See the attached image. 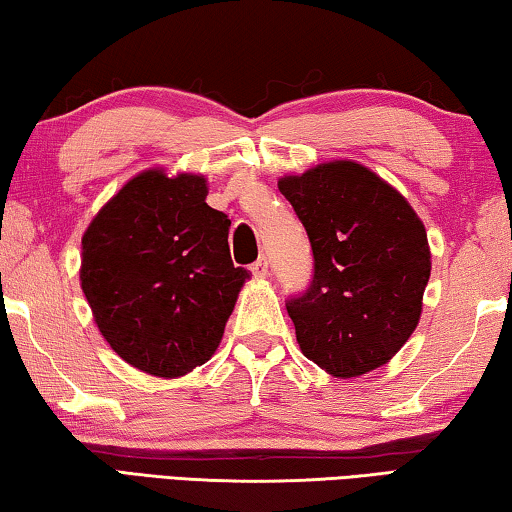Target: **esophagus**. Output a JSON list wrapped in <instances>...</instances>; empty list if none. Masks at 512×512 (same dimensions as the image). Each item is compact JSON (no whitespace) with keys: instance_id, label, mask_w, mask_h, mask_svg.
Returning a JSON list of instances; mask_svg holds the SVG:
<instances>
[{"instance_id":"1","label":"esophagus","mask_w":512,"mask_h":512,"mask_svg":"<svg viewBox=\"0 0 512 512\" xmlns=\"http://www.w3.org/2000/svg\"><path fill=\"white\" fill-rule=\"evenodd\" d=\"M250 271H253V275L257 277V280H264V277L268 275V262H266V257L257 259L255 264H250Z\"/></svg>"}]
</instances>
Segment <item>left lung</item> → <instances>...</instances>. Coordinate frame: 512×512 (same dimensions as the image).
<instances>
[{
	"label": "left lung",
	"instance_id": "8db88e82",
	"mask_svg": "<svg viewBox=\"0 0 512 512\" xmlns=\"http://www.w3.org/2000/svg\"><path fill=\"white\" fill-rule=\"evenodd\" d=\"M277 187L314 250L311 287L287 302L302 354L339 379L381 368L420 323L431 275L422 219L354 160L287 173Z\"/></svg>",
	"mask_w": 512,
	"mask_h": 512
}]
</instances>
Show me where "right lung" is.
<instances>
[{"mask_svg": "<svg viewBox=\"0 0 512 512\" xmlns=\"http://www.w3.org/2000/svg\"><path fill=\"white\" fill-rule=\"evenodd\" d=\"M207 178L137 173L81 239V289L108 345L133 368L178 379L210 361L250 273L232 264L230 219Z\"/></svg>", "mask_w": 512, "mask_h": 512, "instance_id": "obj_1", "label": "right lung"}]
</instances>
